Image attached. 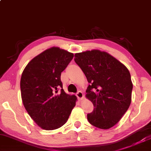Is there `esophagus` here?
<instances>
[{
    "label": "esophagus",
    "instance_id": "34e87169",
    "mask_svg": "<svg viewBox=\"0 0 151 151\" xmlns=\"http://www.w3.org/2000/svg\"><path fill=\"white\" fill-rule=\"evenodd\" d=\"M77 98H78V99H79V100H81V99H82L83 98V94L82 92L79 91L77 92Z\"/></svg>",
    "mask_w": 151,
    "mask_h": 151
}]
</instances>
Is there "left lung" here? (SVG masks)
I'll list each match as a JSON object with an SVG mask.
<instances>
[{"label":"left lung","mask_w":151,"mask_h":151,"mask_svg":"<svg viewBox=\"0 0 151 151\" xmlns=\"http://www.w3.org/2000/svg\"><path fill=\"white\" fill-rule=\"evenodd\" d=\"M74 61L89 83L86 96L93 104L87 114L91 124L108 129L121 119L132 101L129 71L113 56L99 50L76 53Z\"/></svg>","instance_id":"8db88e82"}]
</instances>
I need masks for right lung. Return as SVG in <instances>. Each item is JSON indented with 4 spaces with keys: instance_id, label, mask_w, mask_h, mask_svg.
Returning <instances> with one entry per match:
<instances>
[{
    "instance_id": "1",
    "label": "right lung",
    "mask_w": 151,
    "mask_h": 151,
    "mask_svg": "<svg viewBox=\"0 0 151 151\" xmlns=\"http://www.w3.org/2000/svg\"><path fill=\"white\" fill-rule=\"evenodd\" d=\"M74 54L52 47L36 56L22 74L20 89L23 105L38 126L46 130L60 128L68 121L77 97L64 91L61 72Z\"/></svg>"
}]
</instances>
